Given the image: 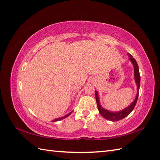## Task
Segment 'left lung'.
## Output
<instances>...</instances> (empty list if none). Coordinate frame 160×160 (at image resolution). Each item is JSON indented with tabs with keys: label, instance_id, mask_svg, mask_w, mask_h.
I'll return each instance as SVG.
<instances>
[{
	"label": "left lung",
	"instance_id": "8db88e82",
	"mask_svg": "<svg viewBox=\"0 0 160 160\" xmlns=\"http://www.w3.org/2000/svg\"><path fill=\"white\" fill-rule=\"evenodd\" d=\"M127 55L128 56L129 60H131V62H132V65H133L134 67V78H135V82H136L137 84V89H138V93L136 95V97H135V99L134 101L129 105L128 107H127L124 109L120 111H118V112H111L108 111L107 109H104V108L101 107L100 103V100H99V97H98V92L96 91H95V93H96V102L98 105V108L99 110L100 113L101 114L102 116L104 118L107 119L108 120H110L112 122H116L119 121L126 118L128 115L130 114L131 112L133 110V108H135V104L137 103L138 101V98L139 96V91H140V71H139V67H138V64L136 62V60H135V58H132V56L131 55L130 53H127Z\"/></svg>",
	"mask_w": 160,
	"mask_h": 160
}]
</instances>
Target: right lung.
Instances as JSON below:
<instances>
[{"label": "right lung", "mask_w": 160, "mask_h": 160, "mask_svg": "<svg viewBox=\"0 0 160 160\" xmlns=\"http://www.w3.org/2000/svg\"><path fill=\"white\" fill-rule=\"evenodd\" d=\"M71 113H71H69V114H67V115H66L65 116H64V117H62V118H57V119H55V120H53V121H54V122H56V121H59V120H63L64 118H67V117H68L69 116V115H70Z\"/></svg>", "instance_id": "obj_1"}]
</instances>
